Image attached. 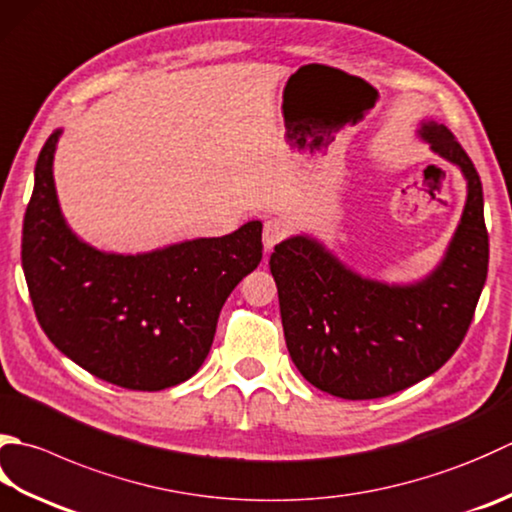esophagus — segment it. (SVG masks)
Wrapping results in <instances>:
<instances>
[{"label": "esophagus", "mask_w": 512, "mask_h": 512, "mask_svg": "<svg viewBox=\"0 0 512 512\" xmlns=\"http://www.w3.org/2000/svg\"><path fill=\"white\" fill-rule=\"evenodd\" d=\"M286 237V224L279 219H268L264 224V248L273 250Z\"/></svg>", "instance_id": "esophagus-1"}]
</instances>
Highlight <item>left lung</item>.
Segmentation results:
<instances>
[{"mask_svg": "<svg viewBox=\"0 0 512 512\" xmlns=\"http://www.w3.org/2000/svg\"><path fill=\"white\" fill-rule=\"evenodd\" d=\"M466 177V206L446 255L415 284L357 275L315 237L275 246L270 273L290 359L306 382L342 399L399 393L442 368L466 337L488 275V230L479 175L444 124L417 130Z\"/></svg>", "mask_w": 512, "mask_h": 512, "instance_id": "8db88e82", "label": "left lung"}]
</instances>
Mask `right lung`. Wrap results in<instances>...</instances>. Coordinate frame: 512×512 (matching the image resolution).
<instances>
[{
    "label": "right lung",
    "instance_id": "right-lung-1",
    "mask_svg": "<svg viewBox=\"0 0 512 512\" xmlns=\"http://www.w3.org/2000/svg\"><path fill=\"white\" fill-rule=\"evenodd\" d=\"M62 130L46 139L22 230L37 322L77 366L128 390L193 377L228 295L262 262V222L139 255L102 253L68 228L53 179Z\"/></svg>",
    "mask_w": 512,
    "mask_h": 512
}]
</instances>
